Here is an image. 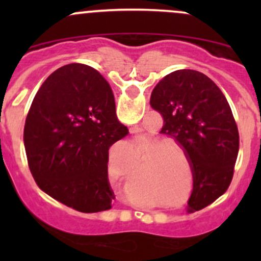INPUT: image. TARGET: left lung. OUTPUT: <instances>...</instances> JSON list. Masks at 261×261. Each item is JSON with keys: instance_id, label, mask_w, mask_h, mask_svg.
Here are the masks:
<instances>
[{"instance_id": "8db88e82", "label": "left lung", "mask_w": 261, "mask_h": 261, "mask_svg": "<svg viewBox=\"0 0 261 261\" xmlns=\"http://www.w3.org/2000/svg\"><path fill=\"white\" fill-rule=\"evenodd\" d=\"M150 105L163 116L162 133L184 149L193 173L189 211L222 196L232 180L239 131L225 94L206 74L179 69L152 89Z\"/></svg>"}]
</instances>
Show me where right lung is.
<instances>
[{
    "label": "right lung",
    "instance_id": "right-lung-1",
    "mask_svg": "<svg viewBox=\"0 0 261 261\" xmlns=\"http://www.w3.org/2000/svg\"><path fill=\"white\" fill-rule=\"evenodd\" d=\"M128 134L117 120L107 81L86 64H68L46 78L23 128L29 168L41 191L75 211L110 210L109 150Z\"/></svg>",
    "mask_w": 261,
    "mask_h": 261
}]
</instances>
